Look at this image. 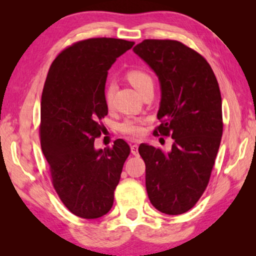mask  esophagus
Instances as JSON below:
<instances>
[{
  "mask_svg": "<svg viewBox=\"0 0 256 256\" xmlns=\"http://www.w3.org/2000/svg\"><path fill=\"white\" fill-rule=\"evenodd\" d=\"M138 146L136 144H133V146H131V152H132V154H134V156H138Z\"/></svg>",
  "mask_w": 256,
  "mask_h": 256,
  "instance_id": "1",
  "label": "esophagus"
}]
</instances>
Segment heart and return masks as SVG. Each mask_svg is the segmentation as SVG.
<instances>
[{"label":"heart","mask_w":256,"mask_h":256,"mask_svg":"<svg viewBox=\"0 0 256 256\" xmlns=\"http://www.w3.org/2000/svg\"><path fill=\"white\" fill-rule=\"evenodd\" d=\"M128 80L130 81L134 88L138 90V94H142L146 88L154 86V79L149 73L142 70H131L128 72ZM112 94H114V86L110 84L105 90V102L108 106L112 104ZM146 120L142 118H126L123 123H120V132L126 134L128 136L138 138L144 132V124Z\"/></svg>","instance_id":"heart-1"}]
</instances>
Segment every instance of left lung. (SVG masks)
<instances>
[{"instance_id": "8db88e82", "label": "left lung", "mask_w": 256, "mask_h": 256, "mask_svg": "<svg viewBox=\"0 0 256 256\" xmlns=\"http://www.w3.org/2000/svg\"><path fill=\"white\" fill-rule=\"evenodd\" d=\"M134 53L157 74L162 124L154 134L172 136L166 152L140 144L146 164V188L156 209L182 214L196 204L209 184L222 136V94L210 64L183 42L146 40Z\"/></svg>"}]
</instances>
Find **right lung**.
Segmentation results:
<instances>
[{"label": "right lung", "mask_w": 256, "mask_h": 256, "mask_svg": "<svg viewBox=\"0 0 256 256\" xmlns=\"http://www.w3.org/2000/svg\"><path fill=\"white\" fill-rule=\"evenodd\" d=\"M133 45L106 37L76 42L56 56L46 78L40 102L42 150L58 198L80 218H100L110 210L131 151L122 138L104 150L94 144L108 112L107 71Z\"/></svg>", "instance_id": "right-lung-1"}]
</instances>
